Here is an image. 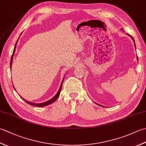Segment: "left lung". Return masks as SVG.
Instances as JSON below:
<instances>
[{
    "instance_id": "8db88e82",
    "label": "left lung",
    "mask_w": 146,
    "mask_h": 146,
    "mask_svg": "<svg viewBox=\"0 0 146 146\" xmlns=\"http://www.w3.org/2000/svg\"><path fill=\"white\" fill-rule=\"evenodd\" d=\"M131 36V38H132V39H133V41H134V39H133V38H132V37L131 36ZM137 60H138V57H137Z\"/></svg>"
}]
</instances>
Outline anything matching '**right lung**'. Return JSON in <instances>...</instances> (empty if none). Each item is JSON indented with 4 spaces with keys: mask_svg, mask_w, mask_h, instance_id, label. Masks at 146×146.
I'll use <instances>...</instances> for the list:
<instances>
[{
    "mask_svg": "<svg viewBox=\"0 0 146 146\" xmlns=\"http://www.w3.org/2000/svg\"><path fill=\"white\" fill-rule=\"evenodd\" d=\"M17 41L16 42V43H15V47H14V51H13V53H12V56H11V64H10V66H11H11H12V59H13V54L14 53V51L15 50V47H16V44H17ZM63 80H63V81H62L61 82V86L60 87V89H59V90L58 92V93L56 94V95L54 97L52 98V99H51V100H49L47 102H44V103H41V104H35V103H33V102H28L26 100H24V99L23 98H22L23 99V100L25 101L26 103H27L28 104L31 105H35V106H36V107H44V106H46V105H48L49 104H51L52 103H53V102L56 100V99L58 98L59 96H60V92H61V88H62V85H63Z\"/></svg>",
    "mask_w": 146,
    "mask_h": 146,
    "instance_id": "right-lung-1",
    "label": "right lung"
}]
</instances>
